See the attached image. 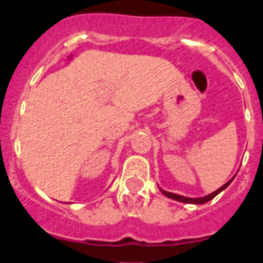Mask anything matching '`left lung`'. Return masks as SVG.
<instances>
[{
  "label": "left lung",
  "instance_id": "left-lung-1",
  "mask_svg": "<svg viewBox=\"0 0 263 263\" xmlns=\"http://www.w3.org/2000/svg\"><path fill=\"white\" fill-rule=\"evenodd\" d=\"M234 178H235V176L232 177V178L230 179V181L227 182V183H224L223 186H222V187H219V189L217 190V191L212 192V194L206 195V196H204V197H186V196H182V195H177V194H173V192H167V191H165V190H162V189H160V191H161L162 194H164L165 196H166V197H171V199H173V200H177V201H181V202H187V204H205V202H208L209 200H212V199H213V197H216L217 195L219 194V192H222V191H223V190L226 189V187L229 186V184L231 183L232 181H234Z\"/></svg>",
  "mask_w": 263,
  "mask_h": 263
}]
</instances>
